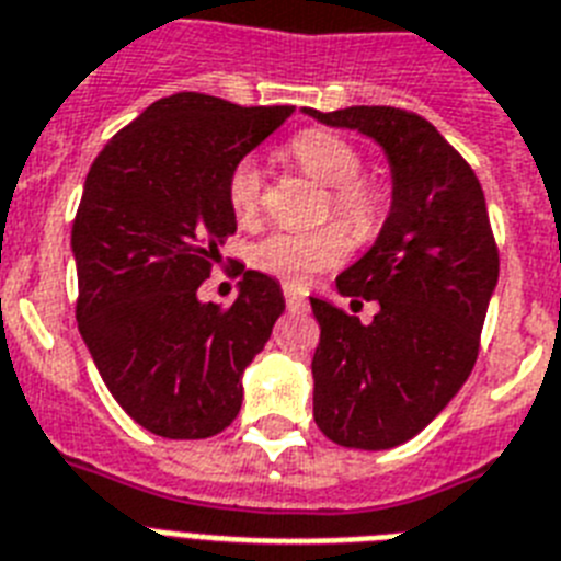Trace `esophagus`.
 Masks as SVG:
<instances>
[{
    "label": "esophagus",
    "mask_w": 561,
    "mask_h": 561,
    "mask_svg": "<svg viewBox=\"0 0 561 561\" xmlns=\"http://www.w3.org/2000/svg\"><path fill=\"white\" fill-rule=\"evenodd\" d=\"M282 290H285V302H288L290 308H302L305 305L302 288H296V285H282Z\"/></svg>",
    "instance_id": "34e87169"
}]
</instances>
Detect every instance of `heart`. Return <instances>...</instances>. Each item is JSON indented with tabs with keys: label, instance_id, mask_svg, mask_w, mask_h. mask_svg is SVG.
<instances>
[{
	"label": "heart",
	"instance_id": "1",
	"mask_svg": "<svg viewBox=\"0 0 561 561\" xmlns=\"http://www.w3.org/2000/svg\"><path fill=\"white\" fill-rule=\"evenodd\" d=\"M290 161L317 184L328 186V204L334 218L348 225L357 236L375 233L383 218V193L371 181H363V154L348 140L325 129L299 131L288 144ZM265 181L253 158H244L227 178V202L241 225H253L262 209ZM348 236L343 227H322L311 233L276 230L253 248V265L279 276L290 285H302L331 271L348 256Z\"/></svg>",
	"mask_w": 561,
	"mask_h": 561
}]
</instances>
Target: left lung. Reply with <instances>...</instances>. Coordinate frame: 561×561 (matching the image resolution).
<instances>
[{
    "label": "left lung",
    "instance_id": "1",
    "mask_svg": "<svg viewBox=\"0 0 561 561\" xmlns=\"http://www.w3.org/2000/svg\"><path fill=\"white\" fill-rule=\"evenodd\" d=\"M383 149L391 207L375 244L336 276L340 296L377 302L359 322L311 296L313 421L352 449H391L426 430L458 394L478 357L486 305L499 285L484 190L430 121L391 106L302 108Z\"/></svg>",
    "mask_w": 561,
    "mask_h": 561
}]
</instances>
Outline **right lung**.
Wrapping results in <instances>:
<instances>
[{
	"mask_svg": "<svg viewBox=\"0 0 561 561\" xmlns=\"http://www.w3.org/2000/svg\"><path fill=\"white\" fill-rule=\"evenodd\" d=\"M290 112L181 91L91 163L71 227L77 325L112 398L161 438H209L236 421L241 375L285 311L267 273L244 271L230 308L198 288L236 233L227 178Z\"/></svg>",
	"mask_w": 561,
	"mask_h": 561,
	"instance_id": "obj_1",
	"label": "right lung"
}]
</instances>
